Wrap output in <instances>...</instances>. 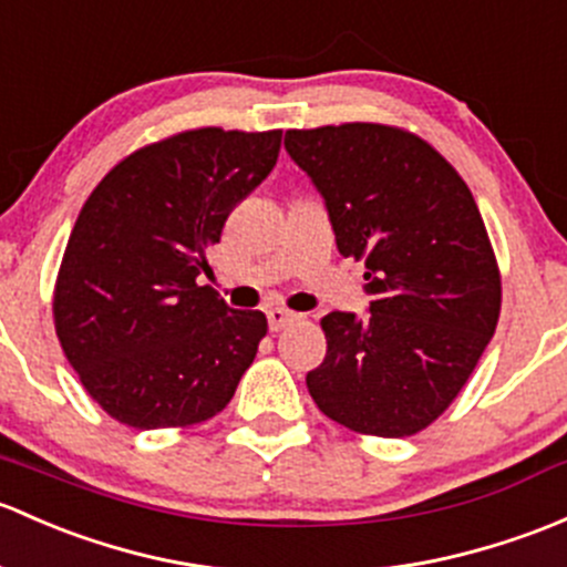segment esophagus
<instances>
[{
    "label": "esophagus",
    "mask_w": 567,
    "mask_h": 567,
    "mask_svg": "<svg viewBox=\"0 0 567 567\" xmlns=\"http://www.w3.org/2000/svg\"><path fill=\"white\" fill-rule=\"evenodd\" d=\"M299 318V315H293V312H288V309H268V329L271 331H282L285 326H290L293 323V320Z\"/></svg>",
    "instance_id": "esophagus-1"
}]
</instances>
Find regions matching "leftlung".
<instances>
[{
	"instance_id": "8db88e82",
	"label": "left lung",
	"mask_w": 567,
	"mask_h": 567,
	"mask_svg": "<svg viewBox=\"0 0 567 567\" xmlns=\"http://www.w3.org/2000/svg\"><path fill=\"white\" fill-rule=\"evenodd\" d=\"M285 148L372 299L367 318L320 320L329 350L307 389L337 424L410 437L454 402L497 329L499 271L473 193L426 141L385 124L288 130Z\"/></svg>"
}]
</instances>
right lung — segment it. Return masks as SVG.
<instances>
[{
  "label": "right lung",
  "mask_w": 567,
  "mask_h": 567,
  "mask_svg": "<svg viewBox=\"0 0 567 567\" xmlns=\"http://www.w3.org/2000/svg\"><path fill=\"white\" fill-rule=\"evenodd\" d=\"M282 130L204 127L138 148L94 187L64 249L53 320L89 396L133 429L193 426L234 399L266 315L200 277L225 219L271 174Z\"/></svg>",
  "instance_id": "1"
}]
</instances>
